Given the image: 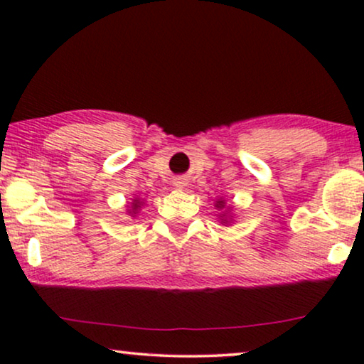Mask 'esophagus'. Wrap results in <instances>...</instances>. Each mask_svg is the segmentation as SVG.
Here are the masks:
<instances>
[{"label":"esophagus","mask_w":364,"mask_h":364,"mask_svg":"<svg viewBox=\"0 0 364 364\" xmlns=\"http://www.w3.org/2000/svg\"><path fill=\"white\" fill-rule=\"evenodd\" d=\"M173 186H176L177 188H181V191H182V188H186L187 187V181H186V178H176V182H173Z\"/></svg>","instance_id":"esophagus-1"}]
</instances>
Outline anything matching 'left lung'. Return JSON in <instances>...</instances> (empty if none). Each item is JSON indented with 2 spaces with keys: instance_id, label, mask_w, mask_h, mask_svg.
I'll list each match as a JSON object with an SVG mask.
<instances>
[{
  "instance_id": "8db88e82",
  "label": "left lung",
  "mask_w": 364,
  "mask_h": 364,
  "mask_svg": "<svg viewBox=\"0 0 364 364\" xmlns=\"http://www.w3.org/2000/svg\"><path fill=\"white\" fill-rule=\"evenodd\" d=\"M215 207H217V208H225V200H217ZM222 223H228L225 213H223V217H222Z\"/></svg>"
}]
</instances>
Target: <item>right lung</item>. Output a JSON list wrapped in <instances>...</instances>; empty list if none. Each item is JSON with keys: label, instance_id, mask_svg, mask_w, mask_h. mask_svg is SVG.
Listing matches in <instances>:
<instances>
[{"label": "right lung", "instance_id": "add662e5", "mask_svg": "<svg viewBox=\"0 0 364 364\" xmlns=\"http://www.w3.org/2000/svg\"><path fill=\"white\" fill-rule=\"evenodd\" d=\"M141 205H142L141 198H134L132 203H131V208H129V213H137V210L141 208Z\"/></svg>", "mask_w": 364, "mask_h": 364}]
</instances>
